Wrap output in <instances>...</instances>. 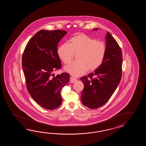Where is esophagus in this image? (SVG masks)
I'll return each mask as SVG.
<instances>
[{"label":"esophagus","instance_id":"34e87169","mask_svg":"<svg viewBox=\"0 0 146 146\" xmlns=\"http://www.w3.org/2000/svg\"><path fill=\"white\" fill-rule=\"evenodd\" d=\"M77 80V79L75 78L72 77L70 78V83H74V82H76Z\"/></svg>","mask_w":146,"mask_h":146}]
</instances>
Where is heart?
<instances>
[{
    "instance_id": "1",
    "label": "heart",
    "mask_w": 146,
    "mask_h": 146,
    "mask_svg": "<svg viewBox=\"0 0 146 146\" xmlns=\"http://www.w3.org/2000/svg\"><path fill=\"white\" fill-rule=\"evenodd\" d=\"M106 53L104 42L81 33L74 35L69 39L68 44H62L57 50L58 56L65 64L70 62L74 54H77V60L64 68L66 72L75 77L84 74L88 70L94 71L99 68Z\"/></svg>"
}]
</instances>
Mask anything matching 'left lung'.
<instances>
[{"instance_id":"left-lung-1","label":"left lung","mask_w":146,"mask_h":146,"mask_svg":"<svg viewBox=\"0 0 146 146\" xmlns=\"http://www.w3.org/2000/svg\"><path fill=\"white\" fill-rule=\"evenodd\" d=\"M99 29H94L98 30ZM106 53L102 64L94 72L80 78L84 84L81 101L84 106L96 109L104 105L114 92L121 80L122 53L112 35H106Z\"/></svg>"}]
</instances>
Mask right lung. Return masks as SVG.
<instances>
[{"mask_svg":"<svg viewBox=\"0 0 146 146\" xmlns=\"http://www.w3.org/2000/svg\"><path fill=\"white\" fill-rule=\"evenodd\" d=\"M66 33L60 30H40L29 41L22 55L28 92L36 102L47 110H54L61 105V90L69 81L68 73L56 76L53 74L61 68L57 45Z\"/></svg>","mask_w":146,"mask_h":146,"instance_id":"obj_1","label":"right lung"}]
</instances>
